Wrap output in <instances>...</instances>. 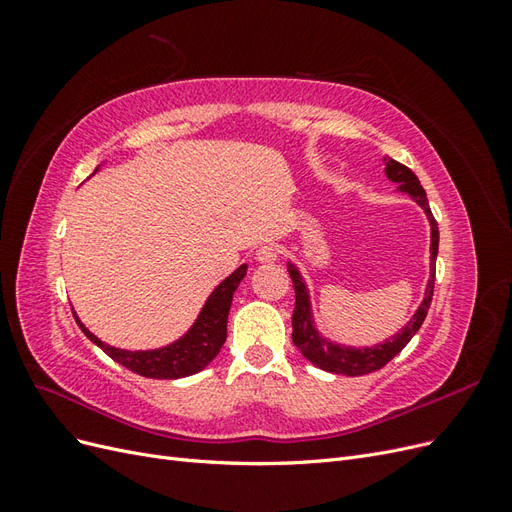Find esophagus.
I'll use <instances>...</instances> for the list:
<instances>
[{
	"label": "esophagus",
	"mask_w": 512,
	"mask_h": 512,
	"mask_svg": "<svg viewBox=\"0 0 512 512\" xmlns=\"http://www.w3.org/2000/svg\"><path fill=\"white\" fill-rule=\"evenodd\" d=\"M280 258V250H277L275 245H260L256 250V260L262 262V265H267V262H275Z\"/></svg>",
	"instance_id": "1"
}]
</instances>
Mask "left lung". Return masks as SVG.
<instances>
[{
	"label": "left lung",
	"instance_id": "1",
	"mask_svg": "<svg viewBox=\"0 0 512 512\" xmlns=\"http://www.w3.org/2000/svg\"><path fill=\"white\" fill-rule=\"evenodd\" d=\"M384 173L391 181L401 183L399 190L410 194L418 205H421L427 213L429 224H431V260H436L438 256V243H440V232H438V222L431 215L429 203H427V194L423 190L421 181L412 173V170L404 164H399L391 158H384ZM290 280L294 286V312H292V342L301 350L307 361H312L324 371H331V374H344V376H365L371 374V371L382 369L386 363L404 350L408 346L410 339L416 335V331L421 329V324L429 312V305L433 299V282H436V269L431 267V277L427 284L425 299L421 307L416 309L414 318L406 324L401 333L391 337L389 342H384L374 348H344L327 342L322 339L314 324H312V314H309V297H307V288L301 280L299 271L292 265H288Z\"/></svg>",
	"mask_w": 512,
	"mask_h": 512
}]
</instances>
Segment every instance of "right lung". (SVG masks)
<instances>
[{"mask_svg": "<svg viewBox=\"0 0 512 512\" xmlns=\"http://www.w3.org/2000/svg\"><path fill=\"white\" fill-rule=\"evenodd\" d=\"M245 271H247V265H241L235 273L226 277V280L215 288L211 297L207 299L203 312H200L198 320L194 322V327L185 333L179 342L160 350H147V352L119 350L100 342L94 333H89L83 327L79 318H76V322H79L81 331L91 339V342L98 344L113 361L134 371L138 376L156 378V380H175V378L192 376L196 371L205 369L224 346L232 294H235V290L239 288L241 280L245 277Z\"/></svg>", "mask_w": 512, "mask_h": 512, "instance_id": "right-lung-1", "label": "right lung"}]
</instances>
